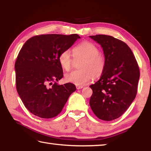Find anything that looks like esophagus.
Here are the masks:
<instances>
[{"label": "esophagus", "mask_w": 151, "mask_h": 151, "mask_svg": "<svg viewBox=\"0 0 151 151\" xmlns=\"http://www.w3.org/2000/svg\"><path fill=\"white\" fill-rule=\"evenodd\" d=\"M83 88V86H76V89H78V90Z\"/></svg>", "instance_id": "esophagus-1"}]
</instances>
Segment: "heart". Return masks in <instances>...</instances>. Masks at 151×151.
Masks as SVG:
<instances>
[{"label":"heart","mask_w":151,"mask_h":151,"mask_svg":"<svg viewBox=\"0 0 151 151\" xmlns=\"http://www.w3.org/2000/svg\"><path fill=\"white\" fill-rule=\"evenodd\" d=\"M99 48L88 41H83L73 48L76 59L83 58L79 65L80 70L73 71L65 75L67 83L83 86L88 83L93 76L98 78L103 75L106 67L105 58L100 54ZM58 62L63 70L69 71L72 68L73 58L69 50H65L58 56Z\"/></svg>","instance_id":"heart-1"}]
</instances>
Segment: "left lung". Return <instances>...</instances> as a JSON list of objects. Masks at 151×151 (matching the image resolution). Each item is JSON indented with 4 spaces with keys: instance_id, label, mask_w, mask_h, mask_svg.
Returning a JSON list of instances; mask_svg holds the SVG:
<instances>
[{
    "instance_id": "left-lung-1",
    "label": "left lung",
    "mask_w": 151,
    "mask_h": 151,
    "mask_svg": "<svg viewBox=\"0 0 151 151\" xmlns=\"http://www.w3.org/2000/svg\"><path fill=\"white\" fill-rule=\"evenodd\" d=\"M103 48L106 67L99 80L90 86L89 104L99 119L111 121L127 111L137 95L140 70L126 43L112 36H90Z\"/></svg>"
}]
</instances>
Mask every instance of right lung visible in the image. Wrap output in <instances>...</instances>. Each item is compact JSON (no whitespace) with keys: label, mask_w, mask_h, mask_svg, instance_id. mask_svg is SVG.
I'll return each instance as SVG.
<instances>
[{"label":"right lung","mask_w":151,"mask_h":151,"mask_svg":"<svg viewBox=\"0 0 151 151\" xmlns=\"http://www.w3.org/2000/svg\"><path fill=\"white\" fill-rule=\"evenodd\" d=\"M80 38L77 34L40 35L31 37L22 46L14 65L16 87L32 114L42 119L55 117L76 91L73 83L57 84L63 77L58 56Z\"/></svg>","instance_id":"right-lung-1"}]
</instances>
